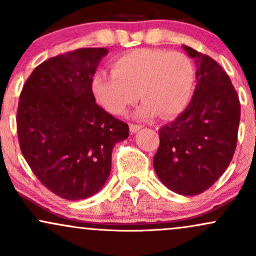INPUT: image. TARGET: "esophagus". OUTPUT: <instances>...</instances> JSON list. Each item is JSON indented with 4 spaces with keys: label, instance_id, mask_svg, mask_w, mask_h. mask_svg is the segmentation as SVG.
Segmentation results:
<instances>
[{
    "label": "esophagus",
    "instance_id": "34e87169",
    "mask_svg": "<svg viewBox=\"0 0 256 256\" xmlns=\"http://www.w3.org/2000/svg\"><path fill=\"white\" fill-rule=\"evenodd\" d=\"M142 128V125H137V124H130V131L132 134H136Z\"/></svg>",
    "mask_w": 256,
    "mask_h": 256
}]
</instances>
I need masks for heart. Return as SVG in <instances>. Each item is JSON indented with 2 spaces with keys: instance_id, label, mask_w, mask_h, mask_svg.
Listing matches in <instances>:
<instances>
[{
  "instance_id": "heart-1",
  "label": "heart",
  "mask_w": 256,
  "mask_h": 256,
  "mask_svg": "<svg viewBox=\"0 0 256 256\" xmlns=\"http://www.w3.org/2000/svg\"><path fill=\"white\" fill-rule=\"evenodd\" d=\"M113 72L98 70L91 90L100 104L113 114H122L138 98H144L134 116L140 119L182 113L195 86L192 60L180 52L142 48L116 58Z\"/></svg>"
}]
</instances>
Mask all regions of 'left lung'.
Segmentation results:
<instances>
[{
	"label": "left lung",
	"mask_w": 256,
	"mask_h": 256,
	"mask_svg": "<svg viewBox=\"0 0 256 256\" xmlns=\"http://www.w3.org/2000/svg\"><path fill=\"white\" fill-rule=\"evenodd\" d=\"M195 58L196 84L189 106L158 130L152 165L161 183L179 195L210 188L234 156L240 119L238 96L222 66L208 55L183 46Z\"/></svg>",
	"instance_id": "left-lung-1"
}]
</instances>
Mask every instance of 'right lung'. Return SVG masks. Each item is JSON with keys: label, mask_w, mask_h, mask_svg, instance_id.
I'll use <instances>...</instances> for the list:
<instances>
[{"label": "right lung", "mask_w": 256, "mask_h": 256, "mask_svg": "<svg viewBox=\"0 0 256 256\" xmlns=\"http://www.w3.org/2000/svg\"><path fill=\"white\" fill-rule=\"evenodd\" d=\"M106 48L50 58L31 73L20 94L16 128L32 172L60 198L78 201L102 189L116 143L128 126L96 104L91 79Z\"/></svg>", "instance_id": "add662e5"}]
</instances>
